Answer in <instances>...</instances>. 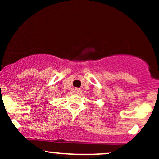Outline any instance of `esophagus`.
Listing matches in <instances>:
<instances>
[{"label": "esophagus", "instance_id": "34e87169", "mask_svg": "<svg viewBox=\"0 0 159 159\" xmlns=\"http://www.w3.org/2000/svg\"><path fill=\"white\" fill-rule=\"evenodd\" d=\"M74 92L75 93H81V90H80L79 88H75L74 90Z\"/></svg>", "mask_w": 159, "mask_h": 159}]
</instances>
